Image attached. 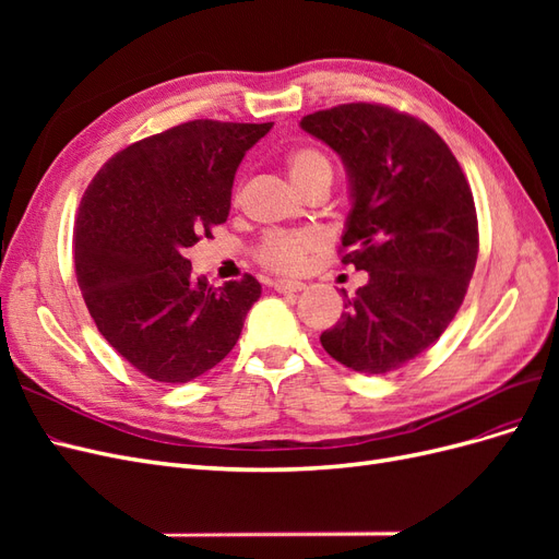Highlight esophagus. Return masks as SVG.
Returning <instances> with one entry per match:
<instances>
[{"label":"esophagus","instance_id":"34e87169","mask_svg":"<svg viewBox=\"0 0 559 559\" xmlns=\"http://www.w3.org/2000/svg\"><path fill=\"white\" fill-rule=\"evenodd\" d=\"M273 286H275L277 294H298V292L306 289V284L294 282V280H277Z\"/></svg>","mask_w":559,"mask_h":559}]
</instances>
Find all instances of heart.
<instances>
[{
  "mask_svg": "<svg viewBox=\"0 0 559 559\" xmlns=\"http://www.w3.org/2000/svg\"><path fill=\"white\" fill-rule=\"evenodd\" d=\"M286 173H289V179L298 191H306L308 186L317 181L331 183L333 167L319 148L300 146L286 156ZM321 242L324 240L314 230L270 233L259 245L257 257L267 270H275V273H298L308 263L310 253L321 247Z\"/></svg>",
  "mask_w": 559,
  "mask_h": 559,
  "instance_id": "obj_1",
  "label": "heart"
}]
</instances>
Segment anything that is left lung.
<instances>
[{
    "label": "left lung",
    "instance_id": "1",
    "mask_svg": "<svg viewBox=\"0 0 559 559\" xmlns=\"http://www.w3.org/2000/svg\"><path fill=\"white\" fill-rule=\"evenodd\" d=\"M300 128L345 165L343 263L368 273L319 341L357 373H389L431 347L462 306L478 259L468 181L427 123L382 105L314 111Z\"/></svg>",
    "mask_w": 559,
    "mask_h": 559
}]
</instances>
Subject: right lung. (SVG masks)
<instances>
[{"mask_svg": "<svg viewBox=\"0 0 559 559\" xmlns=\"http://www.w3.org/2000/svg\"><path fill=\"white\" fill-rule=\"evenodd\" d=\"M270 128L181 123L116 154L81 198L74 267L83 300L105 341L151 380L207 373L261 298L251 275L224 286L195 280L186 251L226 222L235 173Z\"/></svg>", "mask_w": 559, "mask_h": 559, "instance_id": "1", "label": "right lung"}]
</instances>
